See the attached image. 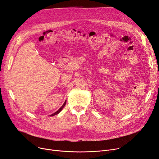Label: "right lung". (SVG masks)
Instances as JSON below:
<instances>
[{
    "label": "right lung",
    "instance_id": "add662e5",
    "mask_svg": "<svg viewBox=\"0 0 159 159\" xmlns=\"http://www.w3.org/2000/svg\"><path fill=\"white\" fill-rule=\"evenodd\" d=\"M66 101L64 102V104H63V105L61 106V107H60V108H59V109L57 110V111L56 112H54V114H51V116H54V115H57V114H58V113H60V112H61V110L63 109V108H64V106L66 105Z\"/></svg>",
    "mask_w": 159,
    "mask_h": 159
}]
</instances>
